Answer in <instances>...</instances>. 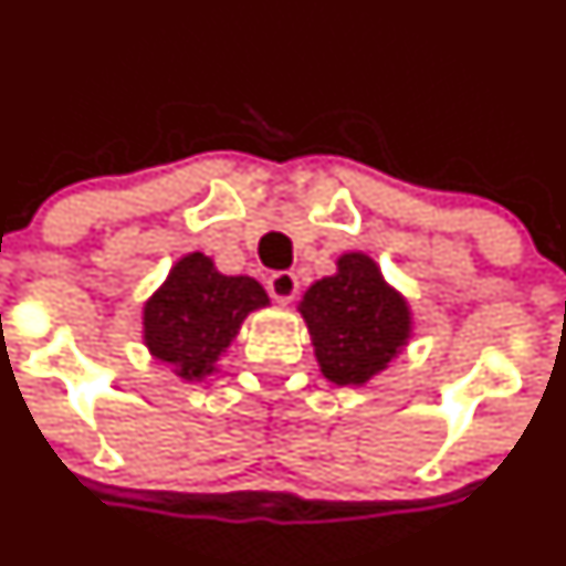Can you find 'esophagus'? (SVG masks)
<instances>
[{
  "label": "esophagus",
  "mask_w": 566,
  "mask_h": 566,
  "mask_svg": "<svg viewBox=\"0 0 566 566\" xmlns=\"http://www.w3.org/2000/svg\"><path fill=\"white\" fill-rule=\"evenodd\" d=\"M268 293L276 304H290L298 295V276L293 271H279L268 279Z\"/></svg>",
  "instance_id": "1"
}]
</instances>
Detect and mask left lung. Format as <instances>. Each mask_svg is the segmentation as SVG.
<instances>
[{
    "label": "left lung",
    "instance_id": "8db88e82",
    "mask_svg": "<svg viewBox=\"0 0 566 566\" xmlns=\"http://www.w3.org/2000/svg\"><path fill=\"white\" fill-rule=\"evenodd\" d=\"M298 312L310 328L319 373L336 386L373 380L413 334L408 301L364 251L342 254L334 276L312 284Z\"/></svg>",
    "mask_w": 566,
    "mask_h": 566
}]
</instances>
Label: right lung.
Here are the masks:
<instances>
[{
    "mask_svg": "<svg viewBox=\"0 0 566 566\" xmlns=\"http://www.w3.org/2000/svg\"><path fill=\"white\" fill-rule=\"evenodd\" d=\"M268 293L251 276H224L202 251L180 256L167 282L145 301L142 336L150 356L177 378L202 380L241 331L249 312L268 306Z\"/></svg>",
    "mask_w": 566,
    "mask_h": 566,
    "instance_id": "add662e5",
    "label": "right lung"
}]
</instances>
